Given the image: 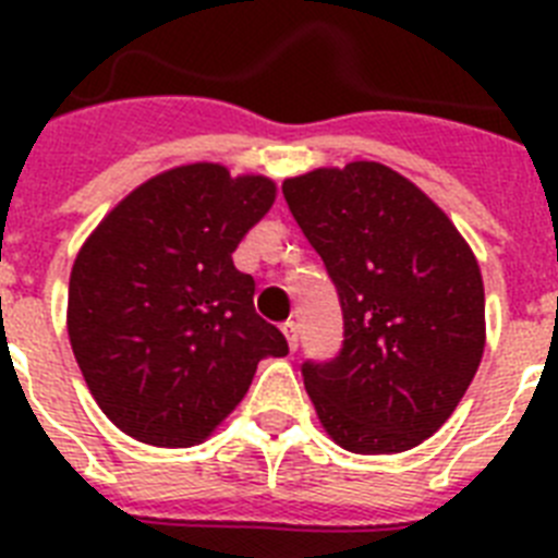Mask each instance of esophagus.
Here are the masks:
<instances>
[{
  "mask_svg": "<svg viewBox=\"0 0 558 558\" xmlns=\"http://www.w3.org/2000/svg\"><path fill=\"white\" fill-rule=\"evenodd\" d=\"M282 332H284V338H288V347H290V352H295V349H299V327H295L293 322H288L282 327Z\"/></svg>",
  "mask_w": 558,
  "mask_h": 558,
  "instance_id": "34e87169",
  "label": "esophagus"
}]
</instances>
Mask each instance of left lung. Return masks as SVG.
Listing matches in <instances>:
<instances>
[{"label":"left lung","mask_w":558,"mask_h":558,"mask_svg":"<svg viewBox=\"0 0 558 558\" xmlns=\"http://www.w3.org/2000/svg\"><path fill=\"white\" fill-rule=\"evenodd\" d=\"M343 310V347L304 360L324 430L388 456L445 425L483 357V279L470 245L425 192L377 161L282 184Z\"/></svg>","instance_id":"obj_1"}]
</instances>
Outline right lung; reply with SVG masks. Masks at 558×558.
Returning <instances> with one entry per match:
<instances>
[{
    "label": "right lung",
    "mask_w": 558,
    "mask_h": 558,
    "mask_svg": "<svg viewBox=\"0 0 558 558\" xmlns=\"http://www.w3.org/2000/svg\"><path fill=\"white\" fill-rule=\"evenodd\" d=\"M276 198L263 175L167 170L86 240L69 276V340L86 386L122 433L201 445L240 405L256 363L288 340L254 310L231 254Z\"/></svg>",
    "instance_id": "1"
}]
</instances>
